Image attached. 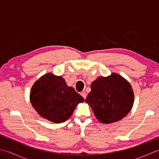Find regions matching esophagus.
<instances>
[{"mask_svg":"<svg viewBox=\"0 0 159 159\" xmlns=\"http://www.w3.org/2000/svg\"><path fill=\"white\" fill-rule=\"evenodd\" d=\"M80 95H81V96L83 97V98H84V99H85V98H86V97H87V93H86L85 92H83L80 93Z\"/></svg>","mask_w":159,"mask_h":159,"instance_id":"34e87169","label":"esophagus"}]
</instances>
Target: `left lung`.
Here are the masks:
<instances>
[{"label":"left lung","mask_w":159,"mask_h":159,"mask_svg":"<svg viewBox=\"0 0 159 159\" xmlns=\"http://www.w3.org/2000/svg\"><path fill=\"white\" fill-rule=\"evenodd\" d=\"M91 89L85 102L103 124L121 120L133 107L134 92L130 84L116 73L97 78L91 85Z\"/></svg>","instance_id":"left-lung-1"}]
</instances>
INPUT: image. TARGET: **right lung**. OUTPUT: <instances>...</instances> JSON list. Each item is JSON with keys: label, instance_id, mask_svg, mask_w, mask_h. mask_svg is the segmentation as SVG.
Masks as SVG:
<instances>
[{"label": "right lung", "instance_id": "1", "mask_svg": "<svg viewBox=\"0 0 159 159\" xmlns=\"http://www.w3.org/2000/svg\"><path fill=\"white\" fill-rule=\"evenodd\" d=\"M30 101L42 117L58 124L68 119L84 98L72 87L66 85L61 76L48 73L33 85Z\"/></svg>", "mask_w": 159, "mask_h": 159}]
</instances>
